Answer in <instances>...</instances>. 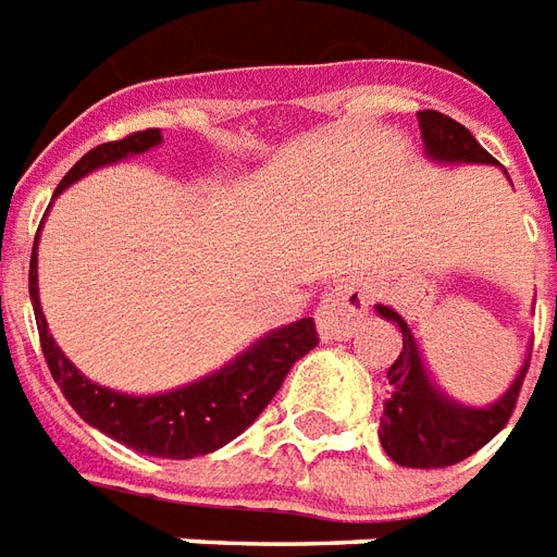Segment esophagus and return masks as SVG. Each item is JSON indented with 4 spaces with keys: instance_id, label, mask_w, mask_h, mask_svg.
Here are the masks:
<instances>
[{
    "instance_id": "1",
    "label": "esophagus",
    "mask_w": 557,
    "mask_h": 557,
    "mask_svg": "<svg viewBox=\"0 0 557 557\" xmlns=\"http://www.w3.org/2000/svg\"><path fill=\"white\" fill-rule=\"evenodd\" d=\"M369 312V292L360 280H342L336 283L315 310L321 339H348L360 327V321Z\"/></svg>"
}]
</instances>
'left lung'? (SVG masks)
<instances>
[{"label": "left lung", "instance_id": "obj_1", "mask_svg": "<svg viewBox=\"0 0 557 557\" xmlns=\"http://www.w3.org/2000/svg\"><path fill=\"white\" fill-rule=\"evenodd\" d=\"M422 141L431 159L436 162H487L496 164L475 135L451 121L448 114L428 109L416 114ZM386 321H395L401 327L405 345L389 366V383H393V398L383 407L381 419V446L386 455L393 457L398 467L407 469H443L455 467L469 455H475L478 448H484L493 436L508 425V419L517 410L522 381L529 374V360L522 366L517 381L510 383V389L498 398L493 407L475 410L463 407L440 395L428 383V374L422 369V360L416 354L413 333L407 327V321L389 307H377Z\"/></svg>", "mask_w": 557, "mask_h": 557}]
</instances>
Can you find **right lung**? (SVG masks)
Segmentation results:
<instances>
[{
	"mask_svg": "<svg viewBox=\"0 0 557 557\" xmlns=\"http://www.w3.org/2000/svg\"><path fill=\"white\" fill-rule=\"evenodd\" d=\"M159 141H162V132L144 129L132 132L121 141L94 147L70 168L67 176L55 188V195L90 171L102 168V164L121 162L126 156L150 150ZM28 295H32V307H35L40 351L47 357L49 372L59 383L70 407L88 425L109 434L111 440L152 457L188 460V457L209 455V451L226 446L230 440H236L271 405V398L277 395L286 374L292 372V366L319 345L315 321L300 319L262 336L253 348H247L242 357H236L221 372L209 374L203 381L188 383L174 393L141 395L138 398V395L114 393L109 386L90 383L61 354L55 339L49 336L47 319L40 312L35 250H32V262H28Z\"/></svg>",
	"mask_w": 557,
	"mask_h": 557,
	"instance_id": "add662e5",
	"label": "right lung"
}]
</instances>
